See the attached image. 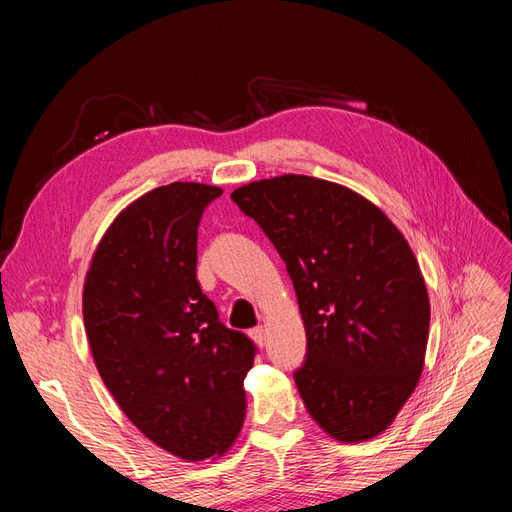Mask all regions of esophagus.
Listing matches in <instances>:
<instances>
[{
    "mask_svg": "<svg viewBox=\"0 0 512 512\" xmlns=\"http://www.w3.org/2000/svg\"><path fill=\"white\" fill-rule=\"evenodd\" d=\"M250 337L254 339V344H256V346H260V348L265 346V329H262V327L252 329V331H250Z\"/></svg>",
    "mask_w": 512,
    "mask_h": 512,
    "instance_id": "1",
    "label": "esophagus"
}]
</instances>
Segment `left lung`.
Here are the masks:
<instances>
[{
  "instance_id": "8db88e82",
  "label": "left lung",
  "mask_w": 512,
  "mask_h": 512,
  "mask_svg": "<svg viewBox=\"0 0 512 512\" xmlns=\"http://www.w3.org/2000/svg\"><path fill=\"white\" fill-rule=\"evenodd\" d=\"M230 198L297 292L307 352L294 382L309 416L339 442L376 438L425 363L429 297L408 241L367 198L316 177L262 179Z\"/></svg>"
}]
</instances>
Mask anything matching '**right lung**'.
Returning <instances> with one entry per match:
<instances>
[{
  "label": "right lung",
  "instance_id": "add662e5",
  "mask_svg": "<svg viewBox=\"0 0 512 512\" xmlns=\"http://www.w3.org/2000/svg\"><path fill=\"white\" fill-rule=\"evenodd\" d=\"M218 196L215 185L175 181L136 198L104 232L83 288L106 389L151 442L188 461L237 440L256 356L196 280L198 224Z\"/></svg>",
  "mask_w": 512,
  "mask_h": 512
}]
</instances>
